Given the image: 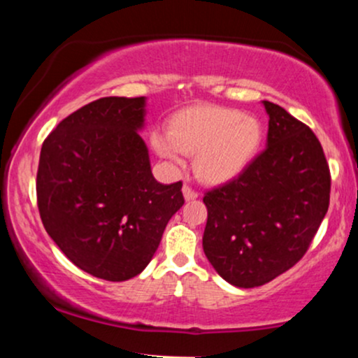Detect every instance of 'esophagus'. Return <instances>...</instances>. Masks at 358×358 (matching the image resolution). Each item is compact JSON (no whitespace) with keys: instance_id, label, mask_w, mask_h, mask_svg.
Wrapping results in <instances>:
<instances>
[{"instance_id":"esophagus-1","label":"esophagus","mask_w":358,"mask_h":358,"mask_svg":"<svg viewBox=\"0 0 358 358\" xmlns=\"http://www.w3.org/2000/svg\"><path fill=\"white\" fill-rule=\"evenodd\" d=\"M183 195H185V200H195L196 196H199V193H196L190 185H183Z\"/></svg>"}]
</instances>
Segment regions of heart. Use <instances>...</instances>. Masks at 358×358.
Here are the masks:
<instances>
[{"instance_id": "obj_1", "label": "heart", "mask_w": 358, "mask_h": 358, "mask_svg": "<svg viewBox=\"0 0 358 358\" xmlns=\"http://www.w3.org/2000/svg\"><path fill=\"white\" fill-rule=\"evenodd\" d=\"M262 127L241 110L202 106L183 110L170 131H155V150L175 165L183 155H196L195 171L203 182L222 183L239 175L256 155Z\"/></svg>"}]
</instances>
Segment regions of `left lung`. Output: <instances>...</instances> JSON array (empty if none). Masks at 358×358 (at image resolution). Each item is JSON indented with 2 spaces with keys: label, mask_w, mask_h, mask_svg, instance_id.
Masks as SVG:
<instances>
[{
  "label": "left lung",
  "mask_w": 358,
  "mask_h": 358,
  "mask_svg": "<svg viewBox=\"0 0 358 358\" xmlns=\"http://www.w3.org/2000/svg\"><path fill=\"white\" fill-rule=\"evenodd\" d=\"M268 146L236 178L203 193V252L225 281L256 287L306 254L330 205L331 176L318 138L274 102Z\"/></svg>",
  "instance_id": "8db88e82"
}]
</instances>
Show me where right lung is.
<instances>
[{
    "instance_id": "1",
    "label": "right lung",
    "mask_w": 358,
    "mask_h": 358,
    "mask_svg": "<svg viewBox=\"0 0 358 358\" xmlns=\"http://www.w3.org/2000/svg\"><path fill=\"white\" fill-rule=\"evenodd\" d=\"M143 116L145 97H102L60 121L40 151L45 231L77 268L106 281L138 276L185 203L182 182L151 173L136 131Z\"/></svg>"
}]
</instances>
